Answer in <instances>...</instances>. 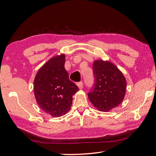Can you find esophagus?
Masks as SVG:
<instances>
[{
  "mask_svg": "<svg viewBox=\"0 0 156 156\" xmlns=\"http://www.w3.org/2000/svg\"><path fill=\"white\" fill-rule=\"evenodd\" d=\"M77 85H78V87H79V89H83V83L82 81H80V82H79V83H77Z\"/></svg>",
  "mask_w": 156,
  "mask_h": 156,
  "instance_id": "1",
  "label": "esophagus"
}]
</instances>
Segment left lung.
Wrapping results in <instances>:
<instances>
[{"label":"left lung","mask_w":156,"mask_h":156,"mask_svg":"<svg viewBox=\"0 0 156 156\" xmlns=\"http://www.w3.org/2000/svg\"><path fill=\"white\" fill-rule=\"evenodd\" d=\"M93 73L94 84L88 93L89 99L99 111L109 112L124 100L126 79L115 65L102 60L94 61Z\"/></svg>","instance_id":"left-lung-1"}]
</instances>
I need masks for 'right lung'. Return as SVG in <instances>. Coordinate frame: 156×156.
<instances>
[{"mask_svg":"<svg viewBox=\"0 0 156 156\" xmlns=\"http://www.w3.org/2000/svg\"><path fill=\"white\" fill-rule=\"evenodd\" d=\"M65 58V54H61L48 60L38 70L34 81L37 103L53 117H60L70 110L72 96L79 90L69 78Z\"/></svg>","mask_w":156,"mask_h":156,"instance_id":"add662e5","label":"right lung"}]
</instances>
